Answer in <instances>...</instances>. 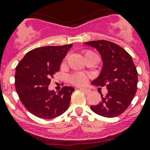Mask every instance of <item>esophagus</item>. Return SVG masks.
Segmentation results:
<instances>
[{"label":"esophagus","instance_id":"obj_1","mask_svg":"<svg viewBox=\"0 0 150 150\" xmlns=\"http://www.w3.org/2000/svg\"><path fill=\"white\" fill-rule=\"evenodd\" d=\"M79 89L81 91L83 92V93H89V92H90V90H89V89H85V88H80Z\"/></svg>","mask_w":150,"mask_h":150}]
</instances>
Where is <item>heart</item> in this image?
<instances>
[{"instance_id": "b5f03b06", "label": "heart", "mask_w": 150, "mask_h": 150, "mask_svg": "<svg viewBox=\"0 0 150 150\" xmlns=\"http://www.w3.org/2000/svg\"><path fill=\"white\" fill-rule=\"evenodd\" d=\"M93 53L91 50H86L85 51V56L89 54ZM87 81V76L82 73H75L73 74L70 77V82L75 86H82L86 84Z\"/></svg>"}]
</instances>
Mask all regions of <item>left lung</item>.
Instances as JSON below:
<instances>
[{
	"mask_svg": "<svg viewBox=\"0 0 150 150\" xmlns=\"http://www.w3.org/2000/svg\"><path fill=\"white\" fill-rule=\"evenodd\" d=\"M96 48L101 55L103 68L93 84L106 86L107 93L102 100L91 106L94 113L106 117L121 114L131 104L137 91L138 72L132 57L116 43L107 40L84 43Z\"/></svg>",
	"mask_w": 150,
	"mask_h": 150,
	"instance_id": "left-lung-1",
	"label": "left lung"
}]
</instances>
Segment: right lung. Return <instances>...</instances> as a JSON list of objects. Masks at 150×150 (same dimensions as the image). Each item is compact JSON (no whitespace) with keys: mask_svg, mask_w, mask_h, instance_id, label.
Segmentation results:
<instances>
[{"mask_svg":"<svg viewBox=\"0 0 150 150\" xmlns=\"http://www.w3.org/2000/svg\"><path fill=\"white\" fill-rule=\"evenodd\" d=\"M72 44L47 46L30 50L15 68V85L25 109L42 119H52L68 110L73 87L64 86L56 93L49 90L50 79L60 69Z\"/></svg>","mask_w":150,"mask_h":150,"instance_id":"obj_1","label":"right lung"}]
</instances>
